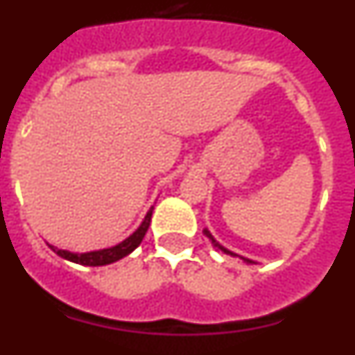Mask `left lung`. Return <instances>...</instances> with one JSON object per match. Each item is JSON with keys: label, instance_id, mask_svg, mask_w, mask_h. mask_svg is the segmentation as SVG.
Returning <instances> with one entry per match:
<instances>
[{"label": "left lung", "instance_id": "left-lung-1", "mask_svg": "<svg viewBox=\"0 0 355 355\" xmlns=\"http://www.w3.org/2000/svg\"><path fill=\"white\" fill-rule=\"evenodd\" d=\"M205 234L209 238V241H211V243L216 247V249H220L222 252H225V254H231V256H238V254H234L233 250H229V249H225L224 245H220V243H218V241H216L215 238L211 236V233H209L208 229H205ZM240 258H241V256H240ZM241 259H243V261H247V263H256V261H252V259H249V258H241Z\"/></svg>", "mask_w": 355, "mask_h": 355}]
</instances>
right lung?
I'll list each match as a JSON object with an SVG mask.
<instances>
[{
	"mask_svg": "<svg viewBox=\"0 0 355 355\" xmlns=\"http://www.w3.org/2000/svg\"><path fill=\"white\" fill-rule=\"evenodd\" d=\"M153 209L150 208L149 211H147L146 218L142 220V224L139 225V229L135 231L133 234H130V236L126 238L124 241H121V243H117V245L114 247H108V249H99V250H90V252H69V250H64V249H56V247L53 245H48L51 247L53 250H55L60 258L67 259V261H72V263H78V265H85V266H103V265H110V263H115L119 261V259L126 258L128 254L133 252L137 247L142 243L144 236H146L147 229H149V224H150V216H153Z\"/></svg>",
	"mask_w": 355,
	"mask_h": 355,
	"instance_id": "1",
	"label": "right lung"
}]
</instances>
